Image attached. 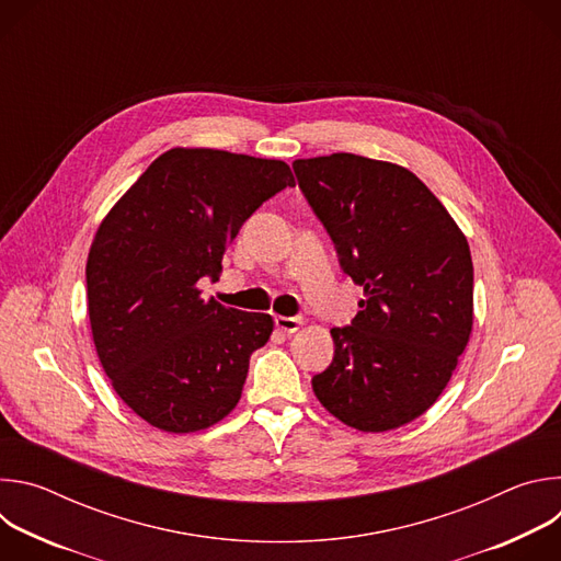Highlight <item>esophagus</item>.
Instances as JSON below:
<instances>
[{
	"label": "esophagus",
	"mask_w": 561,
	"mask_h": 561,
	"mask_svg": "<svg viewBox=\"0 0 561 561\" xmlns=\"http://www.w3.org/2000/svg\"><path fill=\"white\" fill-rule=\"evenodd\" d=\"M275 327L282 333H295L301 327V319L299 317H284V314H275Z\"/></svg>",
	"instance_id": "34e87169"
}]
</instances>
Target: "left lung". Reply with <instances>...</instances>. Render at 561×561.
Listing matches in <instances>:
<instances>
[{"mask_svg": "<svg viewBox=\"0 0 561 561\" xmlns=\"http://www.w3.org/2000/svg\"><path fill=\"white\" fill-rule=\"evenodd\" d=\"M295 178L364 288L351 327L333 329L331 366L312 377L322 407L383 433L426 413L472 329V260L463 232L411 171L333 152L295 159Z\"/></svg>", "mask_w": 561, "mask_h": 561, "instance_id": "8db88e82", "label": "left lung"}]
</instances>
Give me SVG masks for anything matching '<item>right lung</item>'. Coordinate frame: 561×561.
<instances>
[{
    "instance_id": "add662e5",
    "label": "right lung",
    "mask_w": 561,
    "mask_h": 561,
    "mask_svg": "<svg viewBox=\"0 0 561 561\" xmlns=\"http://www.w3.org/2000/svg\"><path fill=\"white\" fill-rule=\"evenodd\" d=\"M295 186L288 164L213 148L159 154L98 228L87 264L98 357L115 392L167 433L224 420L273 319L202 299L239 228Z\"/></svg>"
}]
</instances>
